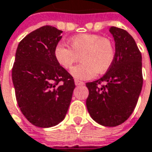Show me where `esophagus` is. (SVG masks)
<instances>
[{
	"label": "esophagus",
	"instance_id": "1",
	"mask_svg": "<svg viewBox=\"0 0 152 152\" xmlns=\"http://www.w3.org/2000/svg\"><path fill=\"white\" fill-rule=\"evenodd\" d=\"M75 84H76V86H80V85H83L84 83L82 82V81H79V80L76 79V80H75Z\"/></svg>",
	"mask_w": 152,
	"mask_h": 152
}]
</instances>
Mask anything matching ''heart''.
Listing matches in <instances>:
<instances>
[{"mask_svg": "<svg viewBox=\"0 0 152 152\" xmlns=\"http://www.w3.org/2000/svg\"><path fill=\"white\" fill-rule=\"evenodd\" d=\"M70 48L57 45L54 57L64 69H70L82 59V63L71 69L72 76L78 79H91L104 74L111 67L115 59V48L111 41L95 34H81L69 40Z\"/></svg>", "mask_w": 152, "mask_h": 152, "instance_id": "obj_1", "label": "heart"}]
</instances>
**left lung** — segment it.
<instances>
[{"label":"left lung","mask_w":152,"mask_h":152,"mask_svg":"<svg viewBox=\"0 0 152 152\" xmlns=\"http://www.w3.org/2000/svg\"><path fill=\"white\" fill-rule=\"evenodd\" d=\"M110 32L115 42V59L100 79L86 83V104L96 122L115 127L128 120L138 102L143 85L142 56L126 30L112 26Z\"/></svg>","instance_id":"left-lung-1"}]
</instances>
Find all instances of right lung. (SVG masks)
I'll use <instances>...</instances> for the list:
<instances>
[{
  "label": "right lung",
  "instance_id": "1",
  "mask_svg": "<svg viewBox=\"0 0 152 152\" xmlns=\"http://www.w3.org/2000/svg\"><path fill=\"white\" fill-rule=\"evenodd\" d=\"M62 32L50 25L30 32L18 44L12 69L18 107L40 128L63 121L76 87L72 76L54 57Z\"/></svg>",
  "mask_w": 152,
  "mask_h": 152
}]
</instances>
